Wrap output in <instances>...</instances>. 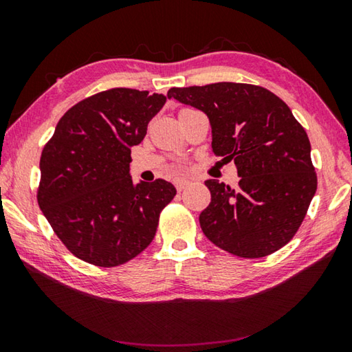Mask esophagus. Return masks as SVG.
I'll return each mask as SVG.
<instances>
[{"mask_svg": "<svg viewBox=\"0 0 352 352\" xmlns=\"http://www.w3.org/2000/svg\"><path fill=\"white\" fill-rule=\"evenodd\" d=\"M188 183H189L188 180H177L175 182V188H177L178 192H182V190L188 186Z\"/></svg>", "mask_w": 352, "mask_h": 352, "instance_id": "obj_1", "label": "esophagus"}]
</instances>
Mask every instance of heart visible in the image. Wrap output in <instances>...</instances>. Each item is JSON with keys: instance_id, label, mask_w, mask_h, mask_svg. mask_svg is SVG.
Here are the masks:
<instances>
[{"instance_id": "obj_1", "label": "heart", "mask_w": 352, "mask_h": 352, "mask_svg": "<svg viewBox=\"0 0 352 352\" xmlns=\"http://www.w3.org/2000/svg\"><path fill=\"white\" fill-rule=\"evenodd\" d=\"M188 110H192V109H182V110H180V113H182V111H188Z\"/></svg>"}]
</instances>
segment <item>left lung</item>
<instances>
[{
  "label": "left lung",
  "mask_w": 352,
  "mask_h": 352,
  "mask_svg": "<svg viewBox=\"0 0 352 352\" xmlns=\"http://www.w3.org/2000/svg\"><path fill=\"white\" fill-rule=\"evenodd\" d=\"M168 98L206 113L212 152L233 160V189L206 180L211 204L200 226L214 245L241 258H264L283 248L300 228L317 190L311 142L290 109L258 85L217 82L170 88Z\"/></svg>",
  "instance_id": "obj_1"
}]
</instances>
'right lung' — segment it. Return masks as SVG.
Returning a JSON list of instances; mask_svg holds the SVG:
<instances>
[{"label": "right lung", "mask_w": 352, "mask_h": 352, "mask_svg": "<svg viewBox=\"0 0 352 352\" xmlns=\"http://www.w3.org/2000/svg\"><path fill=\"white\" fill-rule=\"evenodd\" d=\"M164 102V94L132 88L96 93L71 107L45 144L38 206L76 258L116 267L153 241L177 190L162 178L133 183L130 148Z\"/></svg>", "instance_id": "right-lung-1"}]
</instances>
